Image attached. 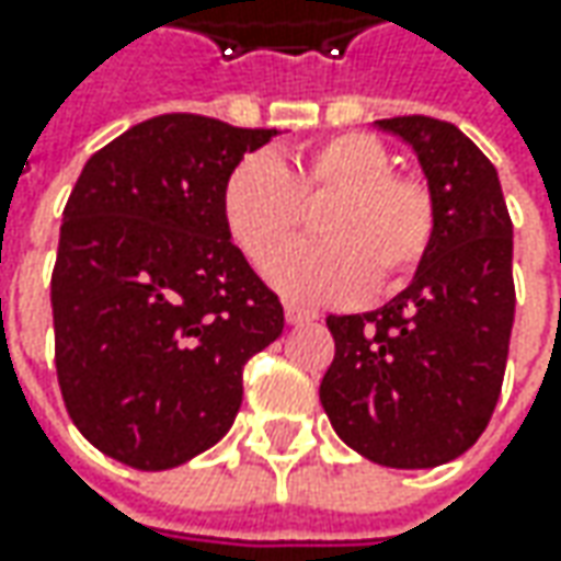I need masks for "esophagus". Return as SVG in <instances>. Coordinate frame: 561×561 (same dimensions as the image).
<instances>
[{
  "label": "esophagus",
  "mask_w": 561,
  "mask_h": 561,
  "mask_svg": "<svg viewBox=\"0 0 561 561\" xmlns=\"http://www.w3.org/2000/svg\"><path fill=\"white\" fill-rule=\"evenodd\" d=\"M284 314H287V324H309V321L318 318L314 312H309V309H299V306H287Z\"/></svg>",
  "instance_id": "esophagus-1"
}]
</instances>
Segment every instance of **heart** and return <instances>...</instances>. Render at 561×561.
Masks as SVG:
<instances>
[{
    "label": "heart",
    "instance_id": "b5f03b06",
    "mask_svg": "<svg viewBox=\"0 0 561 561\" xmlns=\"http://www.w3.org/2000/svg\"><path fill=\"white\" fill-rule=\"evenodd\" d=\"M387 146L371 134H336L280 164L249 152L221 186V215L252 265H268L301 224V205L329 196L313 241L288 250L268 280L293 302H346L358 293L405 284L434 240V199L419 178L390 171Z\"/></svg>",
    "mask_w": 561,
    "mask_h": 561
}]
</instances>
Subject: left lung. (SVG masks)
I'll return each mask as SVG.
<instances>
[{"instance_id":"1","label":"left lung","mask_w":561,"mask_h":561,"mask_svg":"<svg viewBox=\"0 0 561 561\" xmlns=\"http://www.w3.org/2000/svg\"><path fill=\"white\" fill-rule=\"evenodd\" d=\"M419 156L434 240L405 290L362 314H331L336 353L321 405L336 437L387 468L459 459L484 434L515 321L512 221L496 168L449 121H375Z\"/></svg>"}]
</instances>
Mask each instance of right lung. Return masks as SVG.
Here are the masks:
<instances>
[{
	"mask_svg": "<svg viewBox=\"0 0 561 561\" xmlns=\"http://www.w3.org/2000/svg\"><path fill=\"white\" fill-rule=\"evenodd\" d=\"M271 137L159 115L83 164L53 271L55 368L99 453L164 471L237 419L243 365L280 336L284 309L233 247L221 186Z\"/></svg>",
	"mask_w": 561,
	"mask_h": 561,
	"instance_id": "1",
	"label": "right lung"
}]
</instances>
